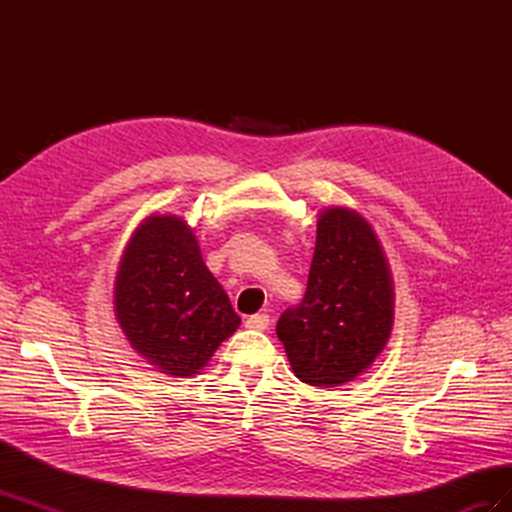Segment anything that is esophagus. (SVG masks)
I'll use <instances>...</instances> for the list:
<instances>
[{
  "mask_svg": "<svg viewBox=\"0 0 512 512\" xmlns=\"http://www.w3.org/2000/svg\"><path fill=\"white\" fill-rule=\"evenodd\" d=\"M245 327L254 329V331H267L269 329V316L267 314H254V316L245 320Z\"/></svg>",
  "mask_w": 512,
  "mask_h": 512,
  "instance_id": "obj_1",
  "label": "esophagus"
}]
</instances>
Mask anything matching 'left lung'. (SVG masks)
<instances>
[{"label":"left lung","instance_id":"obj_1","mask_svg":"<svg viewBox=\"0 0 512 512\" xmlns=\"http://www.w3.org/2000/svg\"><path fill=\"white\" fill-rule=\"evenodd\" d=\"M391 329V273L374 230L359 213L327 209L305 297L275 327L294 376L312 386L350 382L376 361Z\"/></svg>","mask_w":512,"mask_h":512}]
</instances>
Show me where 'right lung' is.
<instances>
[{
    "label": "right lung",
    "instance_id": "1",
    "mask_svg": "<svg viewBox=\"0 0 512 512\" xmlns=\"http://www.w3.org/2000/svg\"><path fill=\"white\" fill-rule=\"evenodd\" d=\"M115 312L132 348L168 376H192L239 329L241 318L175 215H151L123 252Z\"/></svg>",
    "mask_w": 512,
    "mask_h": 512
}]
</instances>
